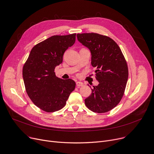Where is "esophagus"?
<instances>
[{
    "mask_svg": "<svg viewBox=\"0 0 154 154\" xmlns=\"http://www.w3.org/2000/svg\"><path fill=\"white\" fill-rule=\"evenodd\" d=\"M84 85V84L82 82H80V81H78L76 82V86L78 87H80V86H83Z\"/></svg>",
    "mask_w": 154,
    "mask_h": 154,
    "instance_id": "obj_1",
    "label": "esophagus"
}]
</instances>
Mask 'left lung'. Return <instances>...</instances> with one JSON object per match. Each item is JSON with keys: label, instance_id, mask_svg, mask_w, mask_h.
<instances>
[{"label": "left lung", "instance_id": "8db88e82", "mask_svg": "<svg viewBox=\"0 0 154 154\" xmlns=\"http://www.w3.org/2000/svg\"><path fill=\"white\" fill-rule=\"evenodd\" d=\"M77 38L91 51V65L97 68L96 79L99 82L85 99V104L94 112L109 111L124 95L129 75L127 62L118 45L109 37L85 33L77 34Z\"/></svg>", "mask_w": 154, "mask_h": 154}]
</instances>
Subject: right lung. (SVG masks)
<instances>
[{
  "instance_id": "1",
  "label": "right lung",
  "mask_w": 154,
  "mask_h": 154,
  "mask_svg": "<svg viewBox=\"0 0 154 154\" xmlns=\"http://www.w3.org/2000/svg\"><path fill=\"white\" fill-rule=\"evenodd\" d=\"M75 40L76 33L52 36L35 45L23 65L26 93L34 104L45 112L62 109L75 88L73 79H60L54 72L62 63L65 51Z\"/></svg>"
}]
</instances>
